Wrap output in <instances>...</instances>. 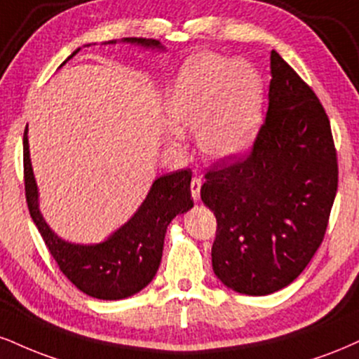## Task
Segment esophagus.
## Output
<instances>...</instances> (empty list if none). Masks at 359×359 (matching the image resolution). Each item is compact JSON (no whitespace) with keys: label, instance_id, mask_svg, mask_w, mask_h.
<instances>
[{"label":"esophagus","instance_id":"esophagus-1","mask_svg":"<svg viewBox=\"0 0 359 359\" xmlns=\"http://www.w3.org/2000/svg\"><path fill=\"white\" fill-rule=\"evenodd\" d=\"M201 185H202L201 177H194L191 182V192H192L194 201H198V197H201Z\"/></svg>","mask_w":359,"mask_h":359}]
</instances>
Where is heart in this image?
I'll return each mask as SVG.
<instances>
[{
  "label": "heart",
  "mask_w": 359,
  "mask_h": 359,
  "mask_svg": "<svg viewBox=\"0 0 359 359\" xmlns=\"http://www.w3.org/2000/svg\"><path fill=\"white\" fill-rule=\"evenodd\" d=\"M262 80L256 68L222 55L194 56L180 72L167 103L179 145L184 130L198 132V145L212 161H227L249 149L262 110Z\"/></svg>",
  "instance_id": "1"
}]
</instances>
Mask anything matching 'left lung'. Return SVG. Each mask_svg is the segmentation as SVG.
I'll list each match as a JSON object with an SVG mask.
<instances>
[{
	"instance_id": "obj_1",
	"label": "left lung",
	"mask_w": 359,
	"mask_h": 359,
	"mask_svg": "<svg viewBox=\"0 0 359 359\" xmlns=\"http://www.w3.org/2000/svg\"><path fill=\"white\" fill-rule=\"evenodd\" d=\"M269 107L249 155L215 163L202 202L217 219L212 269L232 291L266 296L316 252L338 191L330 118L311 86L271 51Z\"/></svg>"
}]
</instances>
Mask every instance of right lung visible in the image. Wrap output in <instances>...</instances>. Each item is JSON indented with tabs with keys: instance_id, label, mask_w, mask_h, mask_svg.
Instances as JSON below:
<instances>
[{
	"instance_id": "obj_1",
	"label": "right lung",
	"mask_w": 359,
	"mask_h": 359,
	"mask_svg": "<svg viewBox=\"0 0 359 359\" xmlns=\"http://www.w3.org/2000/svg\"><path fill=\"white\" fill-rule=\"evenodd\" d=\"M145 48H162L157 40L125 38ZM115 43V41H109ZM80 50V48H79ZM73 51V55L79 53ZM28 130V127H27ZM23 137L25 194L33 222L60 271L85 294L115 301L137 294L154 279L162 261L167 226L177 214L194 207L191 168L158 177L133 217L100 244H72L60 239L45 222L38 207V189L29 161L28 132Z\"/></svg>"
}]
</instances>
